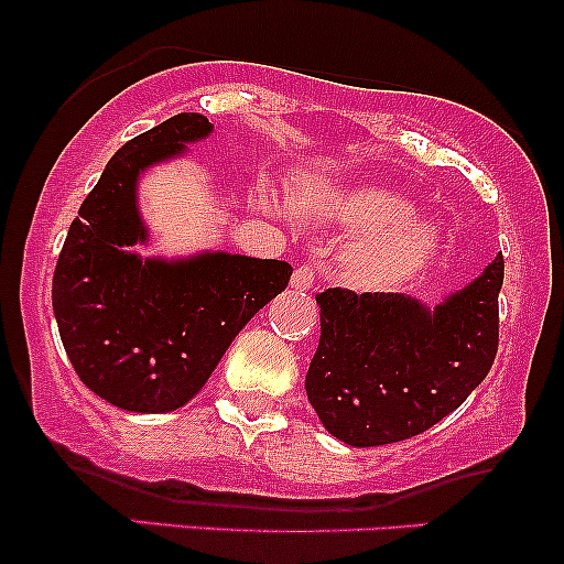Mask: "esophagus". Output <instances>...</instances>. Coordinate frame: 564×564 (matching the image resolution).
I'll list each match as a JSON object with an SVG mask.
<instances>
[{
	"label": "esophagus",
	"mask_w": 564,
	"mask_h": 564,
	"mask_svg": "<svg viewBox=\"0 0 564 564\" xmlns=\"http://www.w3.org/2000/svg\"><path fill=\"white\" fill-rule=\"evenodd\" d=\"M291 286L300 289V291H307L315 286V268L313 264H300V268L294 270V275H291Z\"/></svg>",
	"instance_id": "obj_1"
}]
</instances>
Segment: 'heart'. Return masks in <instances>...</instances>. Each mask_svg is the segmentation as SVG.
Returning <instances> with one entry per match:
<instances>
[{"label": "heart", "mask_w": 564, "mask_h": 564, "mask_svg": "<svg viewBox=\"0 0 564 564\" xmlns=\"http://www.w3.org/2000/svg\"><path fill=\"white\" fill-rule=\"evenodd\" d=\"M339 206L341 215L358 228H379V225L391 223L394 216L403 215L405 209L403 200L392 196L390 191H381V187H358V191L341 193ZM430 238L432 232L424 223L413 217H401L355 246L352 254H349V264L364 281H394V278L411 273L424 260Z\"/></svg>", "instance_id": "b5f03b06"}]
</instances>
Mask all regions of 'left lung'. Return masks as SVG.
Listing matches in <instances>:
<instances>
[{
  "instance_id": "left-lung-1",
  "label": "left lung",
  "mask_w": 564,
  "mask_h": 564,
  "mask_svg": "<svg viewBox=\"0 0 564 564\" xmlns=\"http://www.w3.org/2000/svg\"><path fill=\"white\" fill-rule=\"evenodd\" d=\"M498 254L435 313L403 294L326 289L321 341L310 360V405L355 448L400 443L456 411L488 377L498 352Z\"/></svg>"
}]
</instances>
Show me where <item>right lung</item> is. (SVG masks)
Returning <instances> with one entry per match:
<instances>
[{
    "label": "right lung",
    "mask_w": 564,
    "mask_h": 564,
    "mask_svg": "<svg viewBox=\"0 0 564 564\" xmlns=\"http://www.w3.org/2000/svg\"><path fill=\"white\" fill-rule=\"evenodd\" d=\"M209 132L206 116L177 113L124 142L57 257L53 310L70 366L97 398L124 411L185 405L238 332L289 286V262L225 251L164 262L127 249L145 241L134 200L140 172Z\"/></svg>",
    "instance_id": "1"
}]
</instances>
